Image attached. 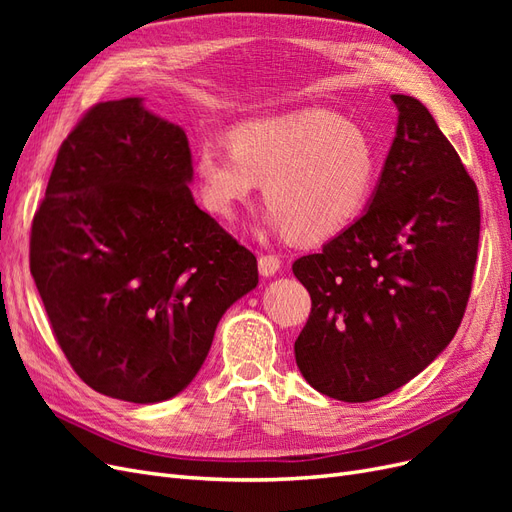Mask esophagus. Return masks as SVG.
Wrapping results in <instances>:
<instances>
[{
	"label": "esophagus",
	"mask_w": 512,
	"mask_h": 512,
	"mask_svg": "<svg viewBox=\"0 0 512 512\" xmlns=\"http://www.w3.org/2000/svg\"><path fill=\"white\" fill-rule=\"evenodd\" d=\"M280 267H282V260L277 258V256H273V254H262L258 258V271H260L262 277L275 275L277 271H280Z\"/></svg>",
	"instance_id": "1"
}]
</instances>
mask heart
I'll list each match as a JSON object with an SVG mask.
<instances>
[{"label":"heart","mask_w":512,"mask_h":512,"mask_svg":"<svg viewBox=\"0 0 512 512\" xmlns=\"http://www.w3.org/2000/svg\"><path fill=\"white\" fill-rule=\"evenodd\" d=\"M196 175L211 213L232 220L265 183L267 224L303 243L344 232L367 207L378 153L367 132L329 111L252 119L226 141H203Z\"/></svg>","instance_id":"heart-1"}]
</instances>
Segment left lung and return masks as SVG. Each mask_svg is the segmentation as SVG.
<instances>
[{
    "instance_id": "obj_1",
    "label": "left lung",
    "mask_w": 512,
    "mask_h": 512,
    "mask_svg": "<svg viewBox=\"0 0 512 512\" xmlns=\"http://www.w3.org/2000/svg\"><path fill=\"white\" fill-rule=\"evenodd\" d=\"M391 100L395 138L365 213L292 265L312 297L294 359L348 404L393 393L451 344L478 252L476 183L423 102Z\"/></svg>"
}]
</instances>
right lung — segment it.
<instances>
[{
	"label": "right lung",
	"instance_id": "add662e5",
	"mask_svg": "<svg viewBox=\"0 0 512 512\" xmlns=\"http://www.w3.org/2000/svg\"><path fill=\"white\" fill-rule=\"evenodd\" d=\"M192 179L188 136L143 98L94 106L59 147L29 269L66 359L102 395L181 393L258 286L256 256L198 209Z\"/></svg>",
	"mask_w": 512,
	"mask_h": 512
}]
</instances>
